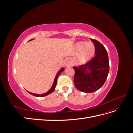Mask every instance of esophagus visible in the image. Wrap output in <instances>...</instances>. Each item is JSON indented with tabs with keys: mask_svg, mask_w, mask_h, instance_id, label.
Instances as JSON below:
<instances>
[{
	"mask_svg": "<svg viewBox=\"0 0 133 133\" xmlns=\"http://www.w3.org/2000/svg\"><path fill=\"white\" fill-rule=\"evenodd\" d=\"M65 64L66 66H70V65H71V63L70 59H68V58L65 59Z\"/></svg>",
	"mask_w": 133,
	"mask_h": 133,
	"instance_id": "34e87169",
	"label": "esophagus"
}]
</instances>
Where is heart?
<instances>
[{
  "label": "heart",
  "instance_id": "obj_1",
  "mask_svg": "<svg viewBox=\"0 0 133 133\" xmlns=\"http://www.w3.org/2000/svg\"><path fill=\"white\" fill-rule=\"evenodd\" d=\"M76 48L77 50H80L79 59L81 62L87 61L94 54L95 47L91 42H78L76 43Z\"/></svg>",
  "mask_w": 133,
  "mask_h": 133
}]
</instances>
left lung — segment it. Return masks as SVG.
<instances>
[{"label":"left lung","instance_id":"1","mask_svg":"<svg viewBox=\"0 0 133 133\" xmlns=\"http://www.w3.org/2000/svg\"><path fill=\"white\" fill-rule=\"evenodd\" d=\"M91 41L95 46L94 57L84 65L73 67L74 85L79 90L84 92H92L99 89L105 82L109 71L108 55L105 47L98 41L93 39Z\"/></svg>","mask_w":133,"mask_h":133}]
</instances>
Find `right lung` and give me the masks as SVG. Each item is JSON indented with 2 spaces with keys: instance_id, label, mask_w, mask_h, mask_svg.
<instances>
[{
  "instance_id": "right-lung-1",
  "label": "right lung",
  "mask_w": 133,
  "mask_h": 133,
  "mask_svg": "<svg viewBox=\"0 0 133 133\" xmlns=\"http://www.w3.org/2000/svg\"><path fill=\"white\" fill-rule=\"evenodd\" d=\"M31 40H32V39H31ZM31 40H30V41H31ZM64 69L63 68H62L61 69H60L58 72V73L57 74V76H55V79H54V83H53V86L51 87V89L48 91V92H45V93H44V94H34V93H32V92H29V94H31L32 95H33V96H37V97H43V96H46V95H49V94H50V93H51L52 92H53L54 90H55V87H56V85H57V79H58V76H59V75L60 74V73H62V72H63V71H64Z\"/></svg>"
}]
</instances>
